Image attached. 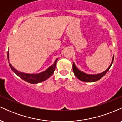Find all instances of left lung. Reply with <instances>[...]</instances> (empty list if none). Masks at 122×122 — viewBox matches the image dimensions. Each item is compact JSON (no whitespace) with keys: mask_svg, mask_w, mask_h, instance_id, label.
Returning <instances> with one entry per match:
<instances>
[{"mask_svg":"<svg viewBox=\"0 0 122 122\" xmlns=\"http://www.w3.org/2000/svg\"><path fill=\"white\" fill-rule=\"evenodd\" d=\"M114 56L113 57L112 61L111 64L110 65V66L107 68V69L106 71H105L104 72H103L102 73L97 74V75H87V74L85 73L81 72V71H79L77 68L75 64H73V72L75 73L76 76L77 77V79H79L80 80L84 82H95L96 81L100 80L101 78L103 77L107 73V72L109 71L110 67L111 66L112 64L113 61H114Z\"/></svg>","mask_w":122,"mask_h":122,"instance_id":"8db88e82","label":"left lung"}]
</instances>
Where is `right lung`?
I'll list each match as a JSON object with an SVG mask.
<instances>
[{"mask_svg": "<svg viewBox=\"0 0 122 122\" xmlns=\"http://www.w3.org/2000/svg\"><path fill=\"white\" fill-rule=\"evenodd\" d=\"M7 58L8 60H9V53H8V51L7 53ZM57 61V59L56 60L54 64L51 66H50L46 71L38 74H26L23 73L22 72H19V71H18L17 70H16L14 68L12 67V66L10 63L8 62V64H9L10 67L11 68L12 71H13L18 76H19L20 79H23V80L25 81L29 82V83L37 84L38 83V82L44 81L45 80L49 79V78L53 75V73L54 72V70H55L56 66Z\"/></svg>", "mask_w": 122, "mask_h": 122, "instance_id": "add662e5", "label": "right lung"}]
</instances>
